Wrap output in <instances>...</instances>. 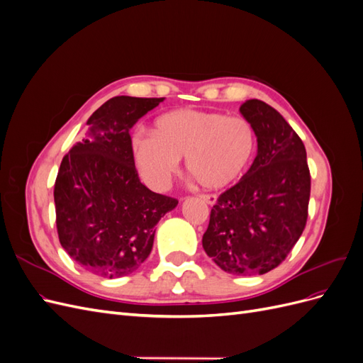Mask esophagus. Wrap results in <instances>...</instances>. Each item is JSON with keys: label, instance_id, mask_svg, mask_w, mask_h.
Masks as SVG:
<instances>
[{"label": "esophagus", "instance_id": "esophagus-1", "mask_svg": "<svg viewBox=\"0 0 363 363\" xmlns=\"http://www.w3.org/2000/svg\"><path fill=\"white\" fill-rule=\"evenodd\" d=\"M200 199H201L203 201H206L207 204H211V206L216 204V196H215V195H201Z\"/></svg>", "mask_w": 363, "mask_h": 363}]
</instances>
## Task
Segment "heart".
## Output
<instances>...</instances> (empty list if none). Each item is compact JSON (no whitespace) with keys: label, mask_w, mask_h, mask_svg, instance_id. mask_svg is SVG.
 I'll use <instances>...</instances> for the list:
<instances>
[{"label":"heart","mask_w":363,"mask_h":363,"mask_svg":"<svg viewBox=\"0 0 363 363\" xmlns=\"http://www.w3.org/2000/svg\"><path fill=\"white\" fill-rule=\"evenodd\" d=\"M257 148L248 119L200 108H174L157 116L155 135L136 133L131 152L151 188L163 189L186 159V169L206 189L221 191L244 177Z\"/></svg>","instance_id":"heart-1"}]
</instances>
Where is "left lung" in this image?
Instances as JSON below:
<instances>
[{"mask_svg":"<svg viewBox=\"0 0 363 363\" xmlns=\"http://www.w3.org/2000/svg\"><path fill=\"white\" fill-rule=\"evenodd\" d=\"M239 112L255 127L257 155L212 207L203 248L223 271L257 276L279 267L300 239L311 172L303 140L276 108L248 100Z\"/></svg>","mask_w":363,"mask_h":363,"instance_id":"8db88e82","label":"left lung"}]
</instances>
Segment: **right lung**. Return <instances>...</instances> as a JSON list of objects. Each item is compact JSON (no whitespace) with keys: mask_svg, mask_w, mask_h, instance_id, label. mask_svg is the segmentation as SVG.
Here are the masks:
<instances>
[{"mask_svg":"<svg viewBox=\"0 0 363 363\" xmlns=\"http://www.w3.org/2000/svg\"><path fill=\"white\" fill-rule=\"evenodd\" d=\"M163 98L115 96L87 119L80 142L60 163L54 184L65 251L95 276L118 279L150 256L156 224L179 201L142 184L130 128Z\"/></svg>","mask_w":363,"mask_h":363,"instance_id":"add662e5","label":"right lung"}]
</instances>
